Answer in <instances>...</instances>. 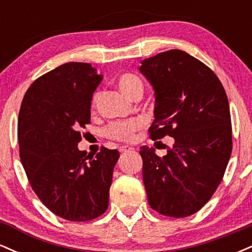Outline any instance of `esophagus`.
<instances>
[{
	"label": "esophagus",
	"instance_id": "obj_1",
	"mask_svg": "<svg viewBox=\"0 0 252 252\" xmlns=\"http://www.w3.org/2000/svg\"><path fill=\"white\" fill-rule=\"evenodd\" d=\"M134 149L132 148V147H129V146H122V147H120V153H126V152H131V150Z\"/></svg>",
	"mask_w": 252,
	"mask_h": 252
}]
</instances>
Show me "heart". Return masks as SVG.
I'll use <instances>...</instances> for the list:
<instances>
[{"label": "heart", "mask_w": 252, "mask_h": 252, "mask_svg": "<svg viewBox=\"0 0 252 252\" xmlns=\"http://www.w3.org/2000/svg\"><path fill=\"white\" fill-rule=\"evenodd\" d=\"M117 86L130 99H140L144 91V84L137 76L131 73H123L118 77ZM100 99V92H94L91 99V110L94 111ZM143 126V121L135 117L126 121H117L110 123L104 129V135L108 138L121 142H130L134 140L135 132Z\"/></svg>", "instance_id": "obj_1"}]
</instances>
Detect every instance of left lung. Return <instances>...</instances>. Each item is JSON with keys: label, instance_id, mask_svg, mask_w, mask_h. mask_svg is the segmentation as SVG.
<instances>
[{"label": "left lung", "instance_id": "obj_1", "mask_svg": "<svg viewBox=\"0 0 252 252\" xmlns=\"http://www.w3.org/2000/svg\"><path fill=\"white\" fill-rule=\"evenodd\" d=\"M155 90L153 141L174 137L167 155L141 147L148 202L161 215L184 218L210 200L232 152L226 92L209 66L180 50L144 59L140 67Z\"/></svg>", "mask_w": 252, "mask_h": 252}]
</instances>
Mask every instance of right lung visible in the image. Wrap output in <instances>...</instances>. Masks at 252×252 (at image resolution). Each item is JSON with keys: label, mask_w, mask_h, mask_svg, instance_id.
Segmentation results:
<instances>
[{"label": "right lung", "mask_w": 252, "mask_h": 252, "mask_svg": "<svg viewBox=\"0 0 252 252\" xmlns=\"http://www.w3.org/2000/svg\"><path fill=\"white\" fill-rule=\"evenodd\" d=\"M102 79L91 63H63L34 80L20 108L17 137L26 175L42 204L66 220H92L109 206L120 153L102 147L94 158L78 149Z\"/></svg>", "instance_id": "right-lung-1"}]
</instances>
